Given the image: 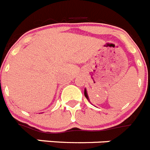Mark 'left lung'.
<instances>
[{"instance_id": "8db88e82", "label": "left lung", "mask_w": 150, "mask_h": 150, "mask_svg": "<svg viewBox=\"0 0 150 150\" xmlns=\"http://www.w3.org/2000/svg\"><path fill=\"white\" fill-rule=\"evenodd\" d=\"M84 96H85L86 98L88 99V101H90L89 97H88V93H87V90H86V88H85V89H84Z\"/></svg>"}]
</instances>
